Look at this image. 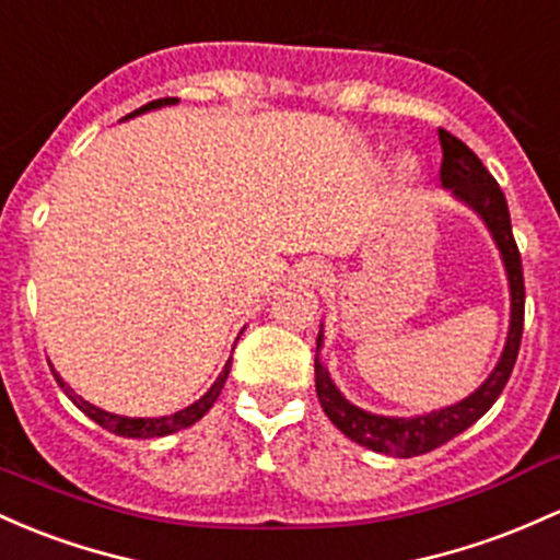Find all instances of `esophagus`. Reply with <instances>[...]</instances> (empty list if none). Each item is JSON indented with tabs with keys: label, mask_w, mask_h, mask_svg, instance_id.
I'll return each mask as SVG.
<instances>
[{
	"label": "esophagus",
	"mask_w": 560,
	"mask_h": 560,
	"mask_svg": "<svg viewBox=\"0 0 560 560\" xmlns=\"http://www.w3.org/2000/svg\"><path fill=\"white\" fill-rule=\"evenodd\" d=\"M300 279H303L305 284H322V281L327 279V268L316 260H305L303 266H300Z\"/></svg>",
	"instance_id": "esophagus-1"
}]
</instances>
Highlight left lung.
Returning a JSON list of instances; mask_svg holds the SVG:
<instances>
[{"instance_id": "1", "label": "left lung", "mask_w": 560, "mask_h": 560, "mask_svg": "<svg viewBox=\"0 0 560 560\" xmlns=\"http://www.w3.org/2000/svg\"><path fill=\"white\" fill-rule=\"evenodd\" d=\"M439 140L441 151H444V159H441V186L450 188L454 199L463 201L465 207H470L483 220L491 238H494L497 249H500L502 262H505L510 284V329L500 361H497L489 377L483 380L481 388H476L468 398L452 404V407L435 409L430 415L417 417H383L350 404L340 393V388L331 383L327 366L318 359V350L324 346V329L318 331L316 396L322 401L324 415L350 441H355V444L366 446L372 452L390 454V457H417V454L439 450L441 444H446L454 435L468 430L472 422L481 420L491 409V404L500 398L502 388L508 385L510 372H513L515 359H518L521 335H524V268H521V252L515 247L505 194L497 186L491 172L483 167L481 159L463 140L454 138L446 130H439Z\"/></svg>"}]
</instances>
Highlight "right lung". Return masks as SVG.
I'll use <instances>...</instances> for the list:
<instances>
[{"label":"right lung","mask_w":560,"mask_h":560,"mask_svg":"<svg viewBox=\"0 0 560 560\" xmlns=\"http://www.w3.org/2000/svg\"><path fill=\"white\" fill-rule=\"evenodd\" d=\"M175 103H177V97H162V101H151V103H145L143 108H138V110H132V114H127L125 119H132V116L145 114V110H153V108L175 106ZM229 372H231V359L225 361L223 372H220V377L214 380L212 388L207 390L205 396L199 398V401H194L186 409L175 411V415H170V417H121V415H110V411L97 409L95 404L84 401V398L79 396V393H73V388H69V385H66L63 380H60V374L52 370L55 380H58V385H60V388H63L66 396H69L71 401L77 404V407L90 417V420H95L97 425L110 430V433L125 435V439H162V435L177 433V430L190 428V425H194V422H199L201 417H205L207 411L212 409V404L218 401L220 390H223L225 380H229Z\"/></svg>","instance_id":"obj_1"}]
</instances>
